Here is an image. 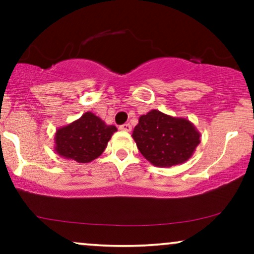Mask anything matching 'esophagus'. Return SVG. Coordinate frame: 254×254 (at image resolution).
<instances>
[{
    "instance_id": "esophagus-1",
    "label": "esophagus",
    "mask_w": 254,
    "mask_h": 254,
    "mask_svg": "<svg viewBox=\"0 0 254 254\" xmlns=\"http://www.w3.org/2000/svg\"><path fill=\"white\" fill-rule=\"evenodd\" d=\"M119 129L123 130V131H131V125L129 123H125V124H122L121 127H119Z\"/></svg>"
}]
</instances>
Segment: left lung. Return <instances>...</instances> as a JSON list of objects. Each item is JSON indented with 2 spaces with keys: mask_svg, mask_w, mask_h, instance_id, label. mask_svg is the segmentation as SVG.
<instances>
[{
  "mask_svg": "<svg viewBox=\"0 0 254 254\" xmlns=\"http://www.w3.org/2000/svg\"><path fill=\"white\" fill-rule=\"evenodd\" d=\"M132 137L142 155L157 167L183 164L200 142L199 132L190 122L156 110L139 117Z\"/></svg>",
  "mask_w": 254,
  "mask_h": 254,
  "instance_id": "left-lung-1",
  "label": "left lung"
}]
</instances>
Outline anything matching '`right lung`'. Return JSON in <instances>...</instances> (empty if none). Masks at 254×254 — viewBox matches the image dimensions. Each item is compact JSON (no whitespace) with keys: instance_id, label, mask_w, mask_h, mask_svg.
<instances>
[{"instance_id":"right-lung-1","label":"right lung","mask_w":254,"mask_h":254,"mask_svg":"<svg viewBox=\"0 0 254 254\" xmlns=\"http://www.w3.org/2000/svg\"><path fill=\"white\" fill-rule=\"evenodd\" d=\"M117 127L106 125L92 112L57 130L56 151L61 156L81 164L93 161L103 154Z\"/></svg>"}]
</instances>
